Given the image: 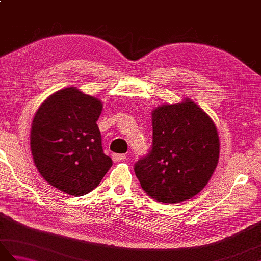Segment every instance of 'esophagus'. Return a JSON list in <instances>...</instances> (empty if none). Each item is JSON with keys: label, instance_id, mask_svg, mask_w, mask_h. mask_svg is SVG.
Listing matches in <instances>:
<instances>
[{"label": "esophagus", "instance_id": "34e87169", "mask_svg": "<svg viewBox=\"0 0 261 261\" xmlns=\"http://www.w3.org/2000/svg\"><path fill=\"white\" fill-rule=\"evenodd\" d=\"M126 158L125 154H119V153H113L112 154V159L114 160L115 163H119L121 160H124Z\"/></svg>", "mask_w": 261, "mask_h": 261}]
</instances>
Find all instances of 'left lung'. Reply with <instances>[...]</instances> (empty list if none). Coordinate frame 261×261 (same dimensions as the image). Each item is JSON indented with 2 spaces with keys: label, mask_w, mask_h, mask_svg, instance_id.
Here are the masks:
<instances>
[{
  "label": "left lung",
  "mask_w": 261,
  "mask_h": 261,
  "mask_svg": "<svg viewBox=\"0 0 261 261\" xmlns=\"http://www.w3.org/2000/svg\"><path fill=\"white\" fill-rule=\"evenodd\" d=\"M213 121L194 102L167 104L152 112V146L135 163L142 190L156 202L187 201L207 184L219 162Z\"/></svg>",
  "instance_id": "8db88e82"
}]
</instances>
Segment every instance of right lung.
<instances>
[{
    "instance_id": "add662e5",
    "label": "right lung",
    "mask_w": 261,
    "mask_h": 261,
    "mask_svg": "<svg viewBox=\"0 0 261 261\" xmlns=\"http://www.w3.org/2000/svg\"><path fill=\"white\" fill-rule=\"evenodd\" d=\"M102 103L77 88L49 96L33 118L30 146L39 173L51 186L83 196L97 187L112 166L103 151L96 121Z\"/></svg>"
}]
</instances>
